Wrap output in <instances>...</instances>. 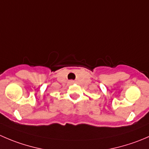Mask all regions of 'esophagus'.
<instances>
[{"label": "esophagus", "instance_id": "1", "mask_svg": "<svg viewBox=\"0 0 149 149\" xmlns=\"http://www.w3.org/2000/svg\"><path fill=\"white\" fill-rule=\"evenodd\" d=\"M73 81H70V83H73Z\"/></svg>", "mask_w": 149, "mask_h": 149}]
</instances>
